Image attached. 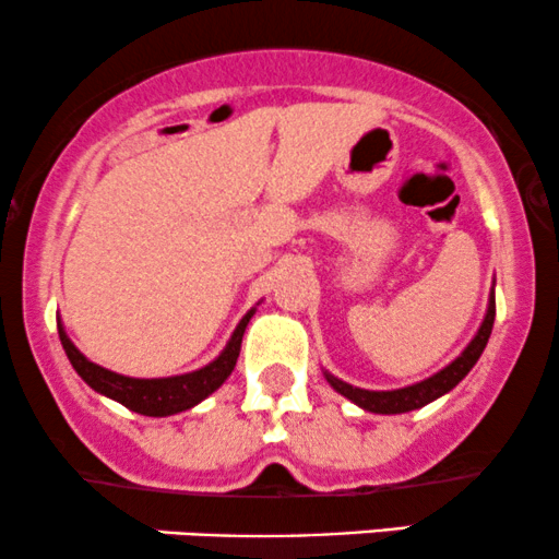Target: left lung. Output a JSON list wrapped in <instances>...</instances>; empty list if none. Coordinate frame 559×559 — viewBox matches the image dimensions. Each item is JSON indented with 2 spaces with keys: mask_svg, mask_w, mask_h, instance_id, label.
Here are the masks:
<instances>
[{
  "mask_svg": "<svg viewBox=\"0 0 559 559\" xmlns=\"http://www.w3.org/2000/svg\"><path fill=\"white\" fill-rule=\"evenodd\" d=\"M493 316H497V301H493V286L489 292V305H486V316L480 320L476 336L467 342V346L454 357L452 362L444 365L439 373L423 378L418 383H409V386L402 389H389V391H373V389H360V386H352V383L342 381L329 370H323L325 381L331 383L333 391L346 396L349 402H355L357 407H362L365 413H376V415H402V413H413V409L426 407L444 396L457 386L463 378L471 373L473 365L478 362V357L484 355L486 344H489L491 329H493Z\"/></svg>",
  "mask_w": 559,
  "mask_h": 559,
  "instance_id": "8db88e82",
  "label": "left lung"
}]
</instances>
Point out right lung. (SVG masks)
<instances>
[{"instance_id":"1","label":"right lung","mask_w":559,"mask_h":559,"mask_svg":"<svg viewBox=\"0 0 559 559\" xmlns=\"http://www.w3.org/2000/svg\"><path fill=\"white\" fill-rule=\"evenodd\" d=\"M258 305H254L252 310L239 320V325H236L234 333H230L228 344L223 346V352L213 362H207L204 368L191 370V373L168 376V378H133V376H123V373H115V370L102 368V365L88 360L79 346L70 342L66 325H62L60 320H57V331H60L62 349H66L70 365H73L75 373H79L83 381L96 391V394L107 396V400L112 402H120L123 407L133 409V413L139 415H150V418H168V415H178V413H186V409L197 407L199 402L207 400L213 391H217L223 383H226V378L234 373L236 360H239L243 331H247L249 320H252Z\"/></svg>"}]
</instances>
